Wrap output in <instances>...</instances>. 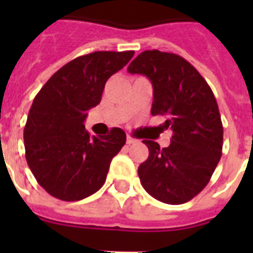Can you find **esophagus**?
Returning <instances> with one entry per match:
<instances>
[{"mask_svg": "<svg viewBox=\"0 0 253 253\" xmlns=\"http://www.w3.org/2000/svg\"><path fill=\"white\" fill-rule=\"evenodd\" d=\"M126 142H127V144H132V143L138 142V140H136V139H135L134 136H131V135H127Z\"/></svg>", "mask_w": 253, "mask_h": 253, "instance_id": "34e87169", "label": "esophagus"}]
</instances>
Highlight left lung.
Returning <instances> with one entry per match:
<instances>
[{"label": "left lung", "instance_id": "1", "mask_svg": "<svg viewBox=\"0 0 253 253\" xmlns=\"http://www.w3.org/2000/svg\"><path fill=\"white\" fill-rule=\"evenodd\" d=\"M127 71L144 75L154 86L151 114L166 117L170 144L143 140L150 155L138 168L143 188L164 204L181 205L202 192L222 156L223 126L211 87L180 55L144 51Z\"/></svg>", "mask_w": 253, "mask_h": 253}]
</instances>
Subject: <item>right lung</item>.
Returning <instances> with one entry per match:
<instances>
[{
  "mask_svg": "<svg viewBox=\"0 0 253 253\" xmlns=\"http://www.w3.org/2000/svg\"><path fill=\"white\" fill-rule=\"evenodd\" d=\"M134 51H95L55 72L35 95L26 122V160L38 184L61 201H80L101 189L111 159L126 143L122 128L91 136L86 111L101 102L106 81Z\"/></svg>",
  "mask_w": 253,
  "mask_h": 253,
  "instance_id": "add662e5",
  "label": "right lung"
}]
</instances>
